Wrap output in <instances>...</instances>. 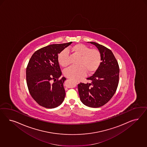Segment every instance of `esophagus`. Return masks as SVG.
<instances>
[{
  "instance_id": "obj_1",
  "label": "esophagus",
  "mask_w": 147,
  "mask_h": 147,
  "mask_svg": "<svg viewBox=\"0 0 147 147\" xmlns=\"http://www.w3.org/2000/svg\"><path fill=\"white\" fill-rule=\"evenodd\" d=\"M76 84H78V81H76Z\"/></svg>"
}]
</instances>
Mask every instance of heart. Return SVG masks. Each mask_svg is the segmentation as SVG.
Wrapping results in <instances>:
<instances>
[{"mask_svg": "<svg viewBox=\"0 0 147 147\" xmlns=\"http://www.w3.org/2000/svg\"><path fill=\"white\" fill-rule=\"evenodd\" d=\"M74 53L81 57L78 66H71L65 71V76L71 79L79 80L84 76L86 71L92 73L97 70L101 62V57L97 49H91L85 45L79 44L69 49ZM58 61L62 67L69 65V52L63 50L58 56Z\"/></svg>", "mask_w": 147, "mask_h": 147, "instance_id": "obj_1", "label": "heart"}]
</instances>
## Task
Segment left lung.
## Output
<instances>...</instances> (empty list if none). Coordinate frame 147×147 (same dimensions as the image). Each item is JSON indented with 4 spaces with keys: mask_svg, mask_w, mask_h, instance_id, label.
Here are the masks:
<instances>
[{
    "mask_svg": "<svg viewBox=\"0 0 147 147\" xmlns=\"http://www.w3.org/2000/svg\"><path fill=\"white\" fill-rule=\"evenodd\" d=\"M89 42L98 48L102 62L93 75L87 79L91 82L78 84V91L80 100L85 105L98 108L107 103L115 93L120 69L111 50L96 42Z\"/></svg>",
    "mask_w": 147,
    "mask_h": 147,
    "instance_id": "left-lung-1",
    "label": "left lung"
}]
</instances>
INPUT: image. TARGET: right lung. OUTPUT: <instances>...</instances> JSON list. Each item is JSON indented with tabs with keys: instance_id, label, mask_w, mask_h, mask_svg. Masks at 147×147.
I'll list each match as a JSON object with an SVG mask.
<instances>
[{
	"instance_id": "right-lung-1",
	"label": "right lung",
	"mask_w": 147,
	"mask_h": 147,
	"mask_svg": "<svg viewBox=\"0 0 147 147\" xmlns=\"http://www.w3.org/2000/svg\"><path fill=\"white\" fill-rule=\"evenodd\" d=\"M72 42L49 45L32 55L26 68V82L32 97L42 107L54 108L60 106L65 97L63 87L66 80L61 76L58 54ZM53 80V83L51 81Z\"/></svg>"
}]
</instances>
